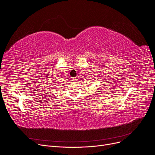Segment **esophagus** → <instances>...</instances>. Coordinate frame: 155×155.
I'll return each instance as SVG.
<instances>
[{"label": "esophagus", "instance_id": "esophagus-1", "mask_svg": "<svg viewBox=\"0 0 155 155\" xmlns=\"http://www.w3.org/2000/svg\"><path fill=\"white\" fill-rule=\"evenodd\" d=\"M78 78H74V79H73V80L74 81H78Z\"/></svg>", "mask_w": 155, "mask_h": 155}]
</instances>
